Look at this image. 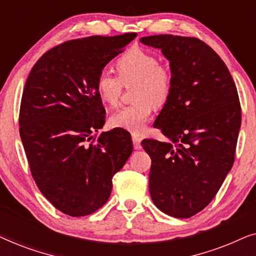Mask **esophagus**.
<instances>
[{"label": "esophagus", "instance_id": "obj_1", "mask_svg": "<svg viewBox=\"0 0 256 256\" xmlns=\"http://www.w3.org/2000/svg\"><path fill=\"white\" fill-rule=\"evenodd\" d=\"M141 141L142 138L138 135H132V144H134V149L138 150L141 149Z\"/></svg>", "mask_w": 256, "mask_h": 256}]
</instances>
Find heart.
Wrapping results in <instances>:
<instances>
[{
	"label": "heart",
	"instance_id": "heart-1",
	"mask_svg": "<svg viewBox=\"0 0 256 256\" xmlns=\"http://www.w3.org/2000/svg\"><path fill=\"white\" fill-rule=\"evenodd\" d=\"M116 76L102 72L96 82L101 101L115 106L120 99L122 86L132 88L130 106L124 107L110 116L112 126L141 134L152 113L154 106L160 107L169 99L172 90V74L166 66L158 64L155 56L142 48H132L115 62Z\"/></svg>",
	"mask_w": 256,
	"mask_h": 256
}]
</instances>
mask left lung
I'll return each mask as SVG.
<instances>
[{
  "instance_id": "left-lung-1",
  "label": "left lung",
  "mask_w": 256,
  "mask_h": 256,
  "mask_svg": "<svg viewBox=\"0 0 256 256\" xmlns=\"http://www.w3.org/2000/svg\"><path fill=\"white\" fill-rule=\"evenodd\" d=\"M140 42L160 48L172 74L171 94L154 124L169 142L142 141L152 158L150 197L166 214L190 218L210 204L232 169L241 126L236 84L198 38L156 34Z\"/></svg>"
}]
</instances>
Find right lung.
<instances>
[{"instance_id":"right-lung-1","label":"right lung","mask_w":256,"mask_h":256,"mask_svg":"<svg viewBox=\"0 0 256 256\" xmlns=\"http://www.w3.org/2000/svg\"><path fill=\"white\" fill-rule=\"evenodd\" d=\"M138 36H90L65 42L34 65L20 110V135L42 194L71 216L106 204L113 183L132 152L129 132L104 124L96 82L108 62Z\"/></svg>"}]
</instances>
